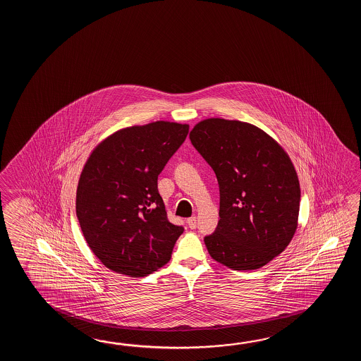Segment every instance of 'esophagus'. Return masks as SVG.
<instances>
[{"label":"esophagus","mask_w":361,"mask_h":361,"mask_svg":"<svg viewBox=\"0 0 361 361\" xmlns=\"http://www.w3.org/2000/svg\"><path fill=\"white\" fill-rule=\"evenodd\" d=\"M196 223H197L196 216H191V218H188V219H187V224H188V227H190L191 230L196 228Z\"/></svg>","instance_id":"obj_1"}]
</instances>
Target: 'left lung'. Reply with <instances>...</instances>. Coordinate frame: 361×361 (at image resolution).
Wrapping results in <instances>:
<instances>
[{
    "label": "left lung",
    "mask_w": 361,
    "mask_h": 361,
    "mask_svg": "<svg viewBox=\"0 0 361 361\" xmlns=\"http://www.w3.org/2000/svg\"><path fill=\"white\" fill-rule=\"evenodd\" d=\"M219 184V222L204 238L214 261L236 271L261 269L289 245L298 226L300 188L284 148L238 120L207 118L190 133Z\"/></svg>",
    "instance_id": "left-lung-1"
}]
</instances>
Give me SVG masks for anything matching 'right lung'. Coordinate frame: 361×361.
<instances>
[{"label": "right lung", "instance_id": "right-lung-1", "mask_svg": "<svg viewBox=\"0 0 361 361\" xmlns=\"http://www.w3.org/2000/svg\"><path fill=\"white\" fill-rule=\"evenodd\" d=\"M188 129L169 121L123 128L85 162L77 218L92 253L111 271L147 276L170 261L183 227L169 222L157 178Z\"/></svg>", "mask_w": 361, "mask_h": 361}]
</instances>
